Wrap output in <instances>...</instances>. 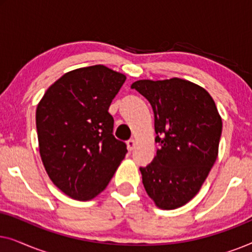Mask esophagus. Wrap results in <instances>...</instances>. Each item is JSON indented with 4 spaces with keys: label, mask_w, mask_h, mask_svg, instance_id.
I'll return each instance as SVG.
<instances>
[{
    "label": "esophagus",
    "mask_w": 252,
    "mask_h": 252,
    "mask_svg": "<svg viewBox=\"0 0 252 252\" xmlns=\"http://www.w3.org/2000/svg\"><path fill=\"white\" fill-rule=\"evenodd\" d=\"M134 148H135V140H129L127 141V149H128L129 151H133Z\"/></svg>",
    "instance_id": "1"
}]
</instances>
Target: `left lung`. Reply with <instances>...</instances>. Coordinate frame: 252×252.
I'll use <instances>...</instances> for the list:
<instances>
[{
	"label": "left lung",
	"instance_id": "1",
	"mask_svg": "<svg viewBox=\"0 0 252 252\" xmlns=\"http://www.w3.org/2000/svg\"><path fill=\"white\" fill-rule=\"evenodd\" d=\"M153 106L156 156L140 167L157 208L174 210L196 196L218 157L222 122L211 95L179 78L137 80L130 86Z\"/></svg>",
	"mask_w": 252,
	"mask_h": 252
}]
</instances>
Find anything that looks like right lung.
<instances>
[{
    "label": "right lung",
    "mask_w": 252,
    "mask_h": 252,
    "mask_svg": "<svg viewBox=\"0 0 252 252\" xmlns=\"http://www.w3.org/2000/svg\"><path fill=\"white\" fill-rule=\"evenodd\" d=\"M126 75L104 65L70 71L55 81L36 108L40 156L50 180L78 201L96 197L127 153L113 136L109 106Z\"/></svg>",
    "instance_id": "add662e5"
}]
</instances>
